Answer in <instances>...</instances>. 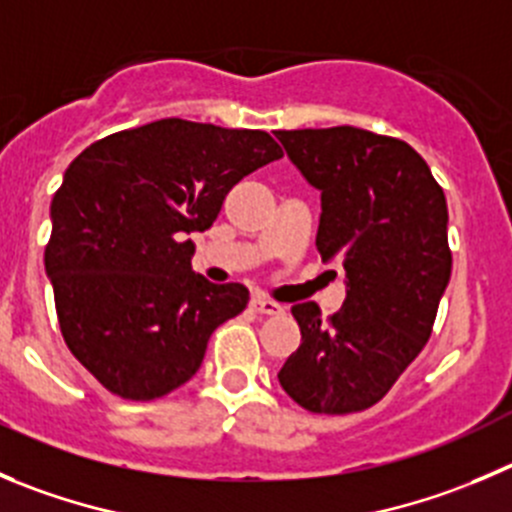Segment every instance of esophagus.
<instances>
[{
	"label": "esophagus",
	"mask_w": 512,
	"mask_h": 512,
	"mask_svg": "<svg viewBox=\"0 0 512 512\" xmlns=\"http://www.w3.org/2000/svg\"><path fill=\"white\" fill-rule=\"evenodd\" d=\"M251 309L253 311H259V314H281L284 311V306L276 304V301L266 299V296H253L251 299Z\"/></svg>",
	"instance_id": "1"
}]
</instances>
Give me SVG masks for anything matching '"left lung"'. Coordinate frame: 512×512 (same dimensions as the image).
<instances>
[{"instance_id": "obj_1", "label": "left lung", "mask_w": 512, "mask_h": 512, "mask_svg": "<svg viewBox=\"0 0 512 512\" xmlns=\"http://www.w3.org/2000/svg\"><path fill=\"white\" fill-rule=\"evenodd\" d=\"M291 163L321 193L316 248L347 271L342 309L321 321L291 306L301 344L284 362V392L309 412L367 410L427 344L447 289V201L405 140L339 125L279 130Z\"/></svg>"}]
</instances>
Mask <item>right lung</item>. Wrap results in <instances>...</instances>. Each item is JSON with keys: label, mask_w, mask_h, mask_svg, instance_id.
I'll return each instance as SVG.
<instances>
[{"label": "right lung", "mask_w": 512, "mask_h": 512, "mask_svg": "<svg viewBox=\"0 0 512 512\" xmlns=\"http://www.w3.org/2000/svg\"><path fill=\"white\" fill-rule=\"evenodd\" d=\"M279 158L264 130L165 118L72 160L50 206L45 269L62 337L102 387L145 402L198 372L248 289L196 274L188 236L213 226L243 175Z\"/></svg>", "instance_id": "1"}]
</instances>
